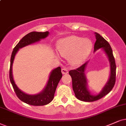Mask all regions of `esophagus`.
I'll use <instances>...</instances> for the list:
<instances>
[{
    "mask_svg": "<svg viewBox=\"0 0 126 126\" xmlns=\"http://www.w3.org/2000/svg\"><path fill=\"white\" fill-rule=\"evenodd\" d=\"M62 73L63 74H67L68 73V71L67 69H66V68H62Z\"/></svg>",
    "mask_w": 126,
    "mask_h": 126,
    "instance_id": "34e87169",
    "label": "esophagus"
}]
</instances>
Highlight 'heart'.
Wrapping results in <instances>:
<instances>
[{
  "label": "heart",
  "instance_id": "obj_1",
  "mask_svg": "<svg viewBox=\"0 0 126 126\" xmlns=\"http://www.w3.org/2000/svg\"><path fill=\"white\" fill-rule=\"evenodd\" d=\"M91 41L76 36H68L60 41L57 46L58 52L64 58H70L73 65L81 63L90 53Z\"/></svg>",
  "mask_w": 126,
  "mask_h": 126
}]
</instances>
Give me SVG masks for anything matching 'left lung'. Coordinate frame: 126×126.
<instances>
[{
	"mask_svg": "<svg viewBox=\"0 0 126 126\" xmlns=\"http://www.w3.org/2000/svg\"><path fill=\"white\" fill-rule=\"evenodd\" d=\"M95 34L96 40L94 45V52L100 48H102L104 50L110 62V74L107 83L99 94L93 95L91 94L90 91L87 88V81L84 73L88 62H85L77 69L71 70L69 71V74L72 79L73 89L76 97L80 101L84 102H94L103 98L110 92L113 88L116 81V66L110 45L109 42L98 33L95 32Z\"/></svg>",
	"mask_w": 126,
	"mask_h": 126,
	"instance_id": "8db88e82",
	"label": "left lung"
}]
</instances>
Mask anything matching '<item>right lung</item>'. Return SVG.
<instances>
[{
  "mask_svg": "<svg viewBox=\"0 0 126 126\" xmlns=\"http://www.w3.org/2000/svg\"><path fill=\"white\" fill-rule=\"evenodd\" d=\"M48 35V31L44 32L34 31L28 33V34L24 36L20 41V42L16 45V46L14 47L12 52V56H11L10 66V70H9V77H10V82L17 97L21 101L30 105H46L53 100L56 89L58 85L59 82L62 77L61 68L60 67H58L51 71L47 85L44 90L42 91V92L36 95H28L21 91L14 82L12 74L13 63L15 56L19 49L24 47L25 46L29 45L30 44L38 42L41 39L45 38Z\"/></svg>",
  "mask_w": 126,
  "mask_h": 126,
  "instance_id": "1",
  "label": "right lung"
}]
</instances>
